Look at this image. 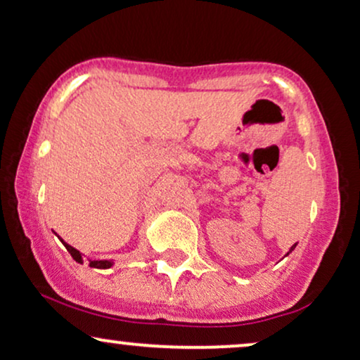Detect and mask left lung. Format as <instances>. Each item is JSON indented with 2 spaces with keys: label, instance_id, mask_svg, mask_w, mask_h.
I'll return each mask as SVG.
<instances>
[{
  "label": "left lung",
  "instance_id": "left-lung-1",
  "mask_svg": "<svg viewBox=\"0 0 360 360\" xmlns=\"http://www.w3.org/2000/svg\"><path fill=\"white\" fill-rule=\"evenodd\" d=\"M295 247H297V243H294V245H292V247H290V250H288V252H287V254H285V257H287L288 254H290V252H292V250H294V248H295Z\"/></svg>",
  "mask_w": 360,
  "mask_h": 360
}]
</instances>
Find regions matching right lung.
Here are the masks:
<instances>
[{"instance_id": "add662e5", "label": "right lung", "mask_w": 360, "mask_h": 360, "mask_svg": "<svg viewBox=\"0 0 360 360\" xmlns=\"http://www.w3.org/2000/svg\"><path fill=\"white\" fill-rule=\"evenodd\" d=\"M60 240L63 242V245L66 247V250H68L70 254H72L73 259L77 260L78 264H83V254H82V252L77 250V248L72 247V245H68V243H66L63 238H60ZM88 262H90V267H93V269H110L113 265L112 260H91V259H88Z\"/></svg>"}]
</instances>
